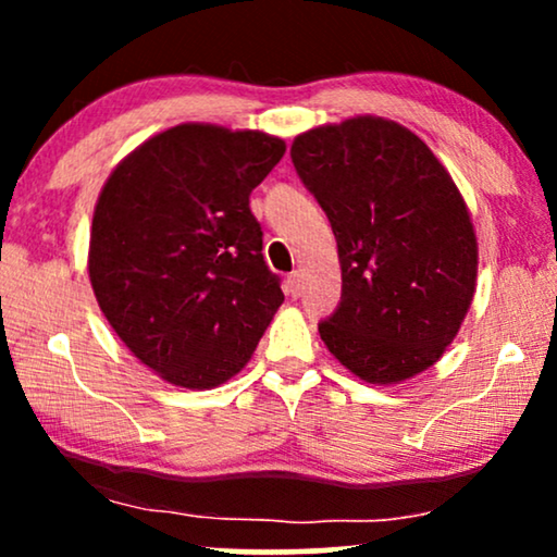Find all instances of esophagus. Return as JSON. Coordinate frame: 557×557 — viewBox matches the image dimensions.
<instances>
[{
	"label": "esophagus",
	"mask_w": 557,
	"mask_h": 557,
	"mask_svg": "<svg viewBox=\"0 0 557 557\" xmlns=\"http://www.w3.org/2000/svg\"><path fill=\"white\" fill-rule=\"evenodd\" d=\"M301 292H304V276H301V271H294V273H288L286 276V294L288 296H301Z\"/></svg>",
	"instance_id": "1"
}]
</instances>
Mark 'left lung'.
I'll list each match as a JSON object with an SVG mask.
<instances>
[{"label": "left lung", "instance_id": "1", "mask_svg": "<svg viewBox=\"0 0 557 557\" xmlns=\"http://www.w3.org/2000/svg\"><path fill=\"white\" fill-rule=\"evenodd\" d=\"M292 162L337 238L342 299L319 334L364 383H400L451 345L476 286L463 197L406 126L357 116L296 136Z\"/></svg>", "mask_w": 557, "mask_h": 557}]
</instances>
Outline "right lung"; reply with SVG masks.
I'll list each match as a JSON object with an SVG mask.
<instances>
[{
  "instance_id": "1",
  "label": "right lung",
  "mask_w": 557,
  "mask_h": 557,
  "mask_svg": "<svg viewBox=\"0 0 557 557\" xmlns=\"http://www.w3.org/2000/svg\"><path fill=\"white\" fill-rule=\"evenodd\" d=\"M284 151L263 132L182 124L144 141L103 185L90 286L121 342L166 383H225L284 301L250 212Z\"/></svg>"
}]
</instances>
